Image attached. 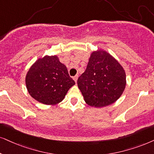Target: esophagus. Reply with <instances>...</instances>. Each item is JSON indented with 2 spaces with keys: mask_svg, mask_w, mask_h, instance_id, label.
<instances>
[{
  "mask_svg": "<svg viewBox=\"0 0 154 154\" xmlns=\"http://www.w3.org/2000/svg\"><path fill=\"white\" fill-rule=\"evenodd\" d=\"M77 79H78V75H75V77H73V79H74V80H75V82H77Z\"/></svg>",
  "mask_w": 154,
  "mask_h": 154,
  "instance_id": "34e87169",
  "label": "esophagus"
}]
</instances>
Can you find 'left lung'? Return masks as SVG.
Returning a JSON list of instances; mask_svg holds the SVG:
<instances>
[{
    "label": "left lung",
    "mask_w": 154,
    "mask_h": 154,
    "mask_svg": "<svg viewBox=\"0 0 154 154\" xmlns=\"http://www.w3.org/2000/svg\"><path fill=\"white\" fill-rule=\"evenodd\" d=\"M126 84L124 68L103 50L91 52L86 70L77 79L85 102L97 108L115 102L124 91Z\"/></svg>",
    "instance_id": "obj_1"
}]
</instances>
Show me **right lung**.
I'll list each match as a JSON object with an SVG mask.
<instances>
[{"label": "right lung", "instance_id": "obj_1", "mask_svg": "<svg viewBox=\"0 0 154 154\" xmlns=\"http://www.w3.org/2000/svg\"><path fill=\"white\" fill-rule=\"evenodd\" d=\"M25 84L28 93L35 100L44 104L55 105L64 100L75 82L57 55H45L31 66L25 77Z\"/></svg>", "mask_w": 154, "mask_h": 154}]
</instances>
